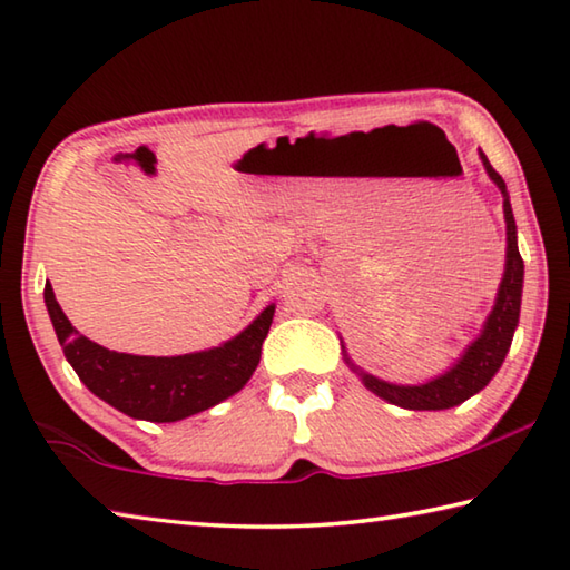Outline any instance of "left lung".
Returning <instances> with one entry per match:
<instances>
[{
    "label": "left lung",
    "instance_id": "1",
    "mask_svg": "<svg viewBox=\"0 0 570 570\" xmlns=\"http://www.w3.org/2000/svg\"><path fill=\"white\" fill-rule=\"evenodd\" d=\"M483 161V169L489 174L491 181L499 186L503 196V219H505V266L499 284V294H495V304L491 314L485 316L481 334L475 336L463 354L456 358L449 371L441 376L429 379L426 384H391V381L379 379L368 371L358 368L354 361L348 358L344 346V358L348 368L361 379L368 391H374L379 399H384L393 406L409 409V411H443L453 409L471 399L481 389L489 386V381L501 368L505 354H509L513 331L519 326L521 316V294H523V258L519 254V232H515L513 209L509 202V191H505V181L501 174L491 167L485 154L479 151Z\"/></svg>",
    "mask_w": 570,
    "mask_h": 570
}]
</instances>
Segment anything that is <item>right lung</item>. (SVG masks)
<instances>
[{"instance_id": "right-lung-1", "label": "right lung", "mask_w": 570, "mask_h": 570, "mask_svg": "<svg viewBox=\"0 0 570 570\" xmlns=\"http://www.w3.org/2000/svg\"><path fill=\"white\" fill-rule=\"evenodd\" d=\"M45 304L81 384L127 416L154 423L189 419L242 391L262 358L276 308L268 304L249 326L214 348L184 356H134L81 336L61 312L51 284L45 286Z\"/></svg>"}]
</instances>
